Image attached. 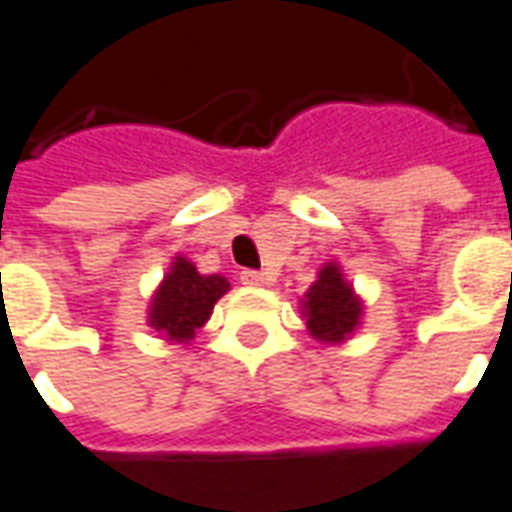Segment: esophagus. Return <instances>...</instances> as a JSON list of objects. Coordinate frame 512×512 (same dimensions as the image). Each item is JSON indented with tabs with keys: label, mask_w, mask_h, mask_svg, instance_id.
Returning a JSON list of instances; mask_svg holds the SVG:
<instances>
[{
	"label": "esophagus",
	"mask_w": 512,
	"mask_h": 512,
	"mask_svg": "<svg viewBox=\"0 0 512 512\" xmlns=\"http://www.w3.org/2000/svg\"><path fill=\"white\" fill-rule=\"evenodd\" d=\"M241 282H244L246 288H263V285L271 282V277L263 274V271H252V268H246V271H241Z\"/></svg>",
	"instance_id": "esophagus-1"
}]
</instances>
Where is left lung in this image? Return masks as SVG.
<instances>
[{
	"mask_svg": "<svg viewBox=\"0 0 512 512\" xmlns=\"http://www.w3.org/2000/svg\"><path fill=\"white\" fill-rule=\"evenodd\" d=\"M363 299L346 280L341 263H324L318 268L316 282L299 299V313L305 318L307 332L321 343L349 341L363 324Z\"/></svg>",
	"mask_w": 512,
	"mask_h": 512,
	"instance_id": "left-lung-1",
	"label": "left lung"
}]
</instances>
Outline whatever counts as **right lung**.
I'll list each match as a JSON object with an SVG mask.
<instances>
[{
    "instance_id": "1",
    "label": "right lung",
    "mask_w": 512,
    "mask_h": 512,
    "mask_svg": "<svg viewBox=\"0 0 512 512\" xmlns=\"http://www.w3.org/2000/svg\"><path fill=\"white\" fill-rule=\"evenodd\" d=\"M227 291H230L227 277L202 274L188 257L177 255L149 299L146 324L163 341L191 343Z\"/></svg>"
}]
</instances>
